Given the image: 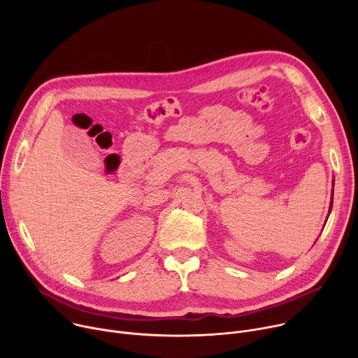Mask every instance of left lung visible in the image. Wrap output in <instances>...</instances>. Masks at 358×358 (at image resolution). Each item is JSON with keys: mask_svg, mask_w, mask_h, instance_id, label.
<instances>
[{"mask_svg": "<svg viewBox=\"0 0 358 358\" xmlns=\"http://www.w3.org/2000/svg\"><path fill=\"white\" fill-rule=\"evenodd\" d=\"M333 184H334V181H333ZM331 207H333V194H331V202H330V210H329V214H330V211H331Z\"/></svg>", "mask_w": 358, "mask_h": 358, "instance_id": "8db88e82", "label": "left lung"}]
</instances>
